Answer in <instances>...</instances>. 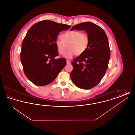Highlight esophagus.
Returning a JSON list of instances; mask_svg holds the SVG:
<instances>
[{"label":"esophagus","mask_w":135,"mask_h":135,"mask_svg":"<svg viewBox=\"0 0 135 135\" xmlns=\"http://www.w3.org/2000/svg\"><path fill=\"white\" fill-rule=\"evenodd\" d=\"M66 62H67V64H70L71 63L70 61V60H66Z\"/></svg>","instance_id":"obj_1"}]
</instances>
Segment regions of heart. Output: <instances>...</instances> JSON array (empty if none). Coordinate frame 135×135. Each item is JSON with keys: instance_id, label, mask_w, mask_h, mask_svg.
Here are the masks:
<instances>
[{"instance_id": "1", "label": "heart", "mask_w": 135, "mask_h": 135, "mask_svg": "<svg viewBox=\"0 0 135 135\" xmlns=\"http://www.w3.org/2000/svg\"><path fill=\"white\" fill-rule=\"evenodd\" d=\"M60 38L61 39L56 41V45L58 52L61 55H64L68 47H69L65 56L66 58H72L76 54H83L89 46L88 36L79 31H66L60 35Z\"/></svg>"}]
</instances>
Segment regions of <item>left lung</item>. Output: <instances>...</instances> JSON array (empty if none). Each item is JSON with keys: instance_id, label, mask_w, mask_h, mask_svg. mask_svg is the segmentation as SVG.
I'll use <instances>...</instances> for the list:
<instances>
[{"instance_id": "8db88e82", "label": "left lung", "mask_w": 135, "mask_h": 135, "mask_svg": "<svg viewBox=\"0 0 135 135\" xmlns=\"http://www.w3.org/2000/svg\"><path fill=\"white\" fill-rule=\"evenodd\" d=\"M84 30L89 44L86 51L71 63V78L79 88L89 90L99 84L107 70L110 57L108 39L101 27L90 22L73 26L70 30Z\"/></svg>"}]
</instances>
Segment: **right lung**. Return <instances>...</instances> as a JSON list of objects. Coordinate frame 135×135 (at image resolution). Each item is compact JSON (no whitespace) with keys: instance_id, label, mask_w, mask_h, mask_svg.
I'll list each match as a JSON object with an SVG mask.
<instances>
[{"instance_id":"obj_1","label":"right lung","mask_w":135,"mask_h":135,"mask_svg":"<svg viewBox=\"0 0 135 135\" xmlns=\"http://www.w3.org/2000/svg\"><path fill=\"white\" fill-rule=\"evenodd\" d=\"M70 26L51 20L34 24L22 44L20 59L26 77L32 83L44 86L52 83L66 65L65 58L58 55L56 41L59 32Z\"/></svg>"}]
</instances>
